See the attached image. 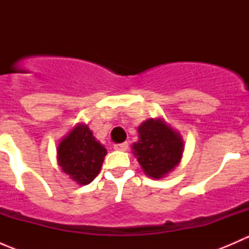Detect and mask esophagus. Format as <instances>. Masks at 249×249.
Here are the masks:
<instances>
[{
	"mask_svg": "<svg viewBox=\"0 0 249 249\" xmlns=\"http://www.w3.org/2000/svg\"><path fill=\"white\" fill-rule=\"evenodd\" d=\"M114 148L115 150H122V152H125V150H127V148H129V144H127L126 142L124 143H119V144H114Z\"/></svg>",
	"mask_w": 249,
	"mask_h": 249,
	"instance_id": "esophagus-1",
	"label": "esophagus"
}]
</instances>
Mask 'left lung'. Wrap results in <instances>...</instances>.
Segmentation results:
<instances>
[{
  "mask_svg": "<svg viewBox=\"0 0 249 249\" xmlns=\"http://www.w3.org/2000/svg\"><path fill=\"white\" fill-rule=\"evenodd\" d=\"M139 141L132 144L143 172L160 179L180 161L184 142L182 136L162 119H148L139 126Z\"/></svg>",
  "mask_w": 249,
  "mask_h": 249,
  "instance_id": "left-lung-1",
  "label": "left lung"
}]
</instances>
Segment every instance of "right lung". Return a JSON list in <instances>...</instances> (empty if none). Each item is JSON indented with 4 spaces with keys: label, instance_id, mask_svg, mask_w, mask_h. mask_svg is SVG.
<instances>
[{
    "label": "right lung",
    "instance_id": "obj_1",
    "mask_svg": "<svg viewBox=\"0 0 249 249\" xmlns=\"http://www.w3.org/2000/svg\"><path fill=\"white\" fill-rule=\"evenodd\" d=\"M107 150L85 124H77L57 145V162L71 179L87 185L100 173Z\"/></svg>",
    "mask_w": 249,
    "mask_h": 249
}]
</instances>
